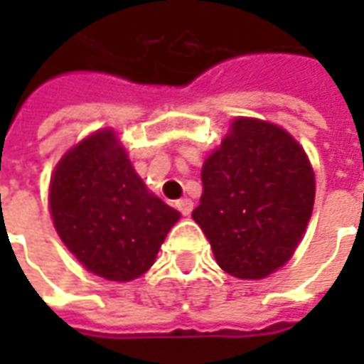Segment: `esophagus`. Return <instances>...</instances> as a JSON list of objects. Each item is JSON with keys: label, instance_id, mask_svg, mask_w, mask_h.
<instances>
[{"label": "esophagus", "instance_id": "obj_1", "mask_svg": "<svg viewBox=\"0 0 364 364\" xmlns=\"http://www.w3.org/2000/svg\"><path fill=\"white\" fill-rule=\"evenodd\" d=\"M175 206H177V210H179L183 216H189V214L193 213V200H191V198H181V200L175 203Z\"/></svg>", "mask_w": 364, "mask_h": 364}]
</instances>
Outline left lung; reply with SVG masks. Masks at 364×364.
I'll return each mask as SVG.
<instances>
[{"label":"left lung","mask_w":364,"mask_h":364,"mask_svg":"<svg viewBox=\"0 0 364 364\" xmlns=\"http://www.w3.org/2000/svg\"><path fill=\"white\" fill-rule=\"evenodd\" d=\"M193 220L216 263L237 279H265L292 257L312 216L316 179L302 146L277 124L236 119L206 158Z\"/></svg>","instance_id":"left-lung-1"}]
</instances>
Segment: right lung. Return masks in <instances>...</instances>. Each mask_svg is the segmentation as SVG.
Returning <instances> with one entry per match:
<instances>
[{
  "label": "right lung",
  "mask_w": 364,
  "mask_h": 364,
  "mask_svg": "<svg viewBox=\"0 0 364 364\" xmlns=\"http://www.w3.org/2000/svg\"><path fill=\"white\" fill-rule=\"evenodd\" d=\"M48 200L60 240L83 267L107 281L146 273L181 216L148 191L109 128L60 159Z\"/></svg>",
  "instance_id": "1"
}]
</instances>
